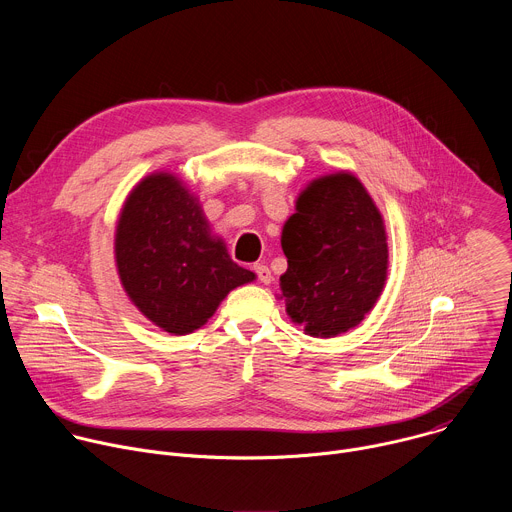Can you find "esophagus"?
<instances>
[{"mask_svg": "<svg viewBox=\"0 0 512 512\" xmlns=\"http://www.w3.org/2000/svg\"><path fill=\"white\" fill-rule=\"evenodd\" d=\"M253 269H255V273H257V277H259V281H261V283H271V281H273L271 269H269L267 265H263V263H257Z\"/></svg>", "mask_w": 512, "mask_h": 512, "instance_id": "obj_1", "label": "esophagus"}]
</instances>
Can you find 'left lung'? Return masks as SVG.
<instances>
[{
    "mask_svg": "<svg viewBox=\"0 0 512 512\" xmlns=\"http://www.w3.org/2000/svg\"><path fill=\"white\" fill-rule=\"evenodd\" d=\"M279 277L289 320L314 338L356 328L381 298L389 273L385 218L348 170L306 184L281 229Z\"/></svg>",
    "mask_w": 512,
    "mask_h": 512,
    "instance_id": "obj_1",
    "label": "left lung"
}]
</instances>
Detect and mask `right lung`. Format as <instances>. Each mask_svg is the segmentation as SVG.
Masks as SVG:
<instances>
[{
  "mask_svg": "<svg viewBox=\"0 0 512 512\" xmlns=\"http://www.w3.org/2000/svg\"><path fill=\"white\" fill-rule=\"evenodd\" d=\"M115 267L131 304L168 334L202 328L255 273L237 265L214 235L200 198L174 172L141 178L115 227Z\"/></svg>",
  "mask_w": 512,
  "mask_h": 512,
  "instance_id": "1",
  "label": "right lung"
}]
</instances>
